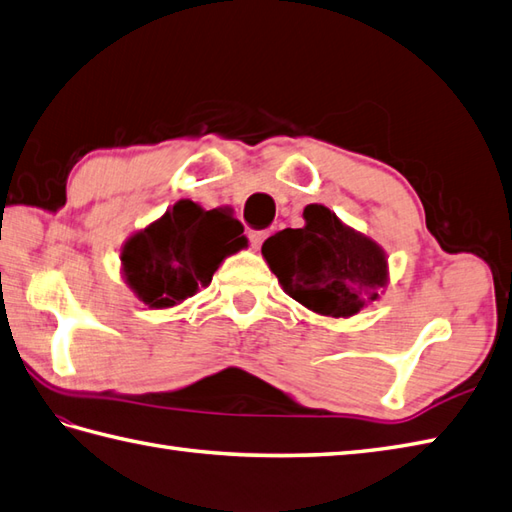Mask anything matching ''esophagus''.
I'll return each mask as SVG.
<instances>
[{
	"mask_svg": "<svg viewBox=\"0 0 512 512\" xmlns=\"http://www.w3.org/2000/svg\"><path fill=\"white\" fill-rule=\"evenodd\" d=\"M268 235H270V231H250V233H248V239H250V244H253L255 248H259Z\"/></svg>",
	"mask_w": 512,
	"mask_h": 512,
	"instance_id": "34e87169",
	"label": "esophagus"
}]
</instances>
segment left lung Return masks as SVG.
Returning <instances> with one entry per match:
<instances>
[{"instance_id": "obj_1", "label": "left lung", "mask_w": 512, "mask_h": 512, "mask_svg": "<svg viewBox=\"0 0 512 512\" xmlns=\"http://www.w3.org/2000/svg\"><path fill=\"white\" fill-rule=\"evenodd\" d=\"M303 228L268 237L262 255L281 288L323 317H352L387 286V257L372 239L345 226L328 206L308 204Z\"/></svg>"}]
</instances>
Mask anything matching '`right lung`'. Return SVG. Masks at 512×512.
<instances>
[{"mask_svg":"<svg viewBox=\"0 0 512 512\" xmlns=\"http://www.w3.org/2000/svg\"><path fill=\"white\" fill-rule=\"evenodd\" d=\"M244 226L228 209L204 211L180 200L132 235L121 262L127 286L149 308H171L211 284L226 255L246 246Z\"/></svg>","mask_w":512,"mask_h":512,"instance_id":"obj_1","label":"right lung"}]
</instances>
